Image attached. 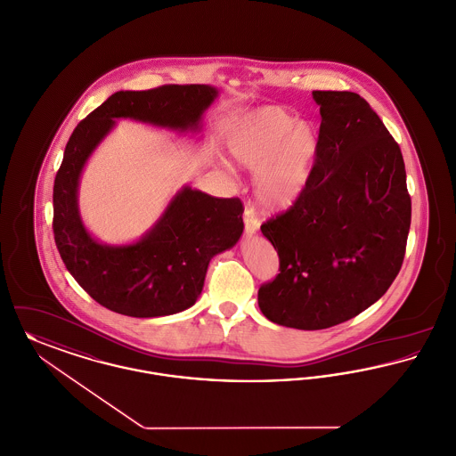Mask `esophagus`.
Listing matches in <instances>:
<instances>
[{
  "label": "esophagus",
  "instance_id": "esophagus-1",
  "mask_svg": "<svg viewBox=\"0 0 456 456\" xmlns=\"http://www.w3.org/2000/svg\"><path fill=\"white\" fill-rule=\"evenodd\" d=\"M258 218L255 212L251 208H246L244 210V231H246V236H253L258 229Z\"/></svg>",
  "mask_w": 456,
  "mask_h": 456
}]
</instances>
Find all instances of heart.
Listing matches in <instances>:
<instances>
[{
	"label": "heart",
	"instance_id": "1",
	"mask_svg": "<svg viewBox=\"0 0 456 456\" xmlns=\"http://www.w3.org/2000/svg\"><path fill=\"white\" fill-rule=\"evenodd\" d=\"M231 155L255 168V192L265 212H284L308 188L322 150L321 129L282 107L248 111L227 134Z\"/></svg>",
	"mask_w": 456,
	"mask_h": 456
}]
</instances>
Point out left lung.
<instances>
[{
  "instance_id": "8db88e82",
  "label": "left lung",
  "mask_w": 456,
  "mask_h": 456,
  "mask_svg": "<svg viewBox=\"0 0 456 456\" xmlns=\"http://www.w3.org/2000/svg\"><path fill=\"white\" fill-rule=\"evenodd\" d=\"M322 150L291 208L262 225L279 273L258 289L268 321L319 330L384 295L402 268L411 222L402 150L356 93L314 91Z\"/></svg>"
}]
</instances>
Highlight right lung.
I'll list each match as a JSON object with an SVG mask.
<instances>
[{
	"instance_id": "right-lung-1",
	"label": "right lung",
	"mask_w": 456,
	"mask_h": 456,
	"mask_svg": "<svg viewBox=\"0 0 456 456\" xmlns=\"http://www.w3.org/2000/svg\"><path fill=\"white\" fill-rule=\"evenodd\" d=\"M218 91L207 84H167L148 91H118L91 111L70 135L53 186V234L67 270L102 306L127 317H163L192 306L215 255L241 238L240 198H215L181 189L160 220L139 241L108 246L84 227L77 189L82 168L113 129L115 118L175 131L198 129Z\"/></svg>"
}]
</instances>
